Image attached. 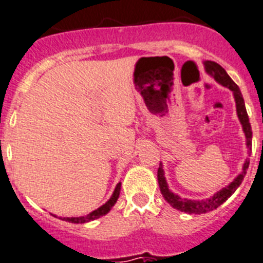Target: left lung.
<instances>
[{
    "label": "left lung",
    "mask_w": 263,
    "mask_h": 263,
    "mask_svg": "<svg viewBox=\"0 0 263 263\" xmlns=\"http://www.w3.org/2000/svg\"><path fill=\"white\" fill-rule=\"evenodd\" d=\"M204 67H205V70H207V73H210V74H211L212 77L219 82V84H221L223 86L229 87V89L233 91V96H235V99H236V107H237L238 119H240L241 124H242V129L243 132H245V137H247V145L249 146V148H252V127H250L249 117H248L247 108H245V102H243V98L242 96H241L240 89H238L237 85L233 82V80L229 77L228 73L226 72V69H224L221 65H219L217 63H215V61H205ZM248 167H249V160L245 161L242 172H241V174H238L237 178H235V181L231 182L227 187H224L223 190H220L219 193H216L214 196H211L210 199H205V200L183 199V198H179L178 195L172 193V191L169 190V187H167L166 181H165V177H164V170H162V167L161 166L158 167L157 178H158V184H160L161 194H162L165 200H166L170 205H173V207L179 210V211L186 212V214L200 215V214H205V212L212 211V210H216L219 205L223 204V203L228 199L229 196L237 190V187L241 184V182H242L243 177H245V174H247Z\"/></svg>",
    "instance_id": "left-lung-1"
}]
</instances>
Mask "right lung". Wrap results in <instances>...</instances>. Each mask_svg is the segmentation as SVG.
Segmentation results:
<instances>
[{
    "mask_svg": "<svg viewBox=\"0 0 263 263\" xmlns=\"http://www.w3.org/2000/svg\"><path fill=\"white\" fill-rule=\"evenodd\" d=\"M119 193H120V182L117 184V187H115L114 194L111 196L110 199L105 203L103 205H101L99 208H97L96 211L90 212L86 216H81V217H64L65 221H69V223H74V224H82V223H87V221H91V220H96L98 217L103 216V215L107 214L108 211L111 210V207L117 203L118 198H119Z\"/></svg>",
    "mask_w": 263,
    "mask_h": 263,
    "instance_id": "add662e5",
    "label": "right lung"
}]
</instances>
